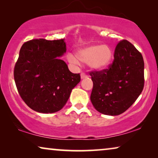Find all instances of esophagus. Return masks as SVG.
<instances>
[{
	"mask_svg": "<svg viewBox=\"0 0 158 158\" xmlns=\"http://www.w3.org/2000/svg\"><path fill=\"white\" fill-rule=\"evenodd\" d=\"M81 78H82V79L85 78V77H87V75H86L85 73H81Z\"/></svg>",
	"mask_w": 158,
	"mask_h": 158,
	"instance_id": "34e87169",
	"label": "esophagus"
}]
</instances>
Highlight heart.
<instances>
[{
    "mask_svg": "<svg viewBox=\"0 0 158 158\" xmlns=\"http://www.w3.org/2000/svg\"><path fill=\"white\" fill-rule=\"evenodd\" d=\"M79 61L85 62L95 70H102L107 68L113 59V51L109 45L92 44L80 49L75 53ZM69 62L77 64V60L71 54L68 55Z\"/></svg>",
    "mask_w": 158,
    "mask_h": 158,
    "instance_id": "b5f03b06",
    "label": "heart"
}]
</instances>
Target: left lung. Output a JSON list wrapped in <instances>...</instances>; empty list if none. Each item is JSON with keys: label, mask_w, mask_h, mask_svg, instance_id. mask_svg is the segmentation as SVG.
<instances>
[{"label": "left lung", "mask_w": 158, "mask_h": 158, "mask_svg": "<svg viewBox=\"0 0 158 158\" xmlns=\"http://www.w3.org/2000/svg\"><path fill=\"white\" fill-rule=\"evenodd\" d=\"M114 57L106 69L89 73L94 83L92 104L100 113L111 116L126 111L139 97L144 85L143 57L132 44L121 40Z\"/></svg>", "instance_id": "left-lung-1"}]
</instances>
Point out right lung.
Instances as JSON below:
<instances>
[{
  "label": "right lung",
  "instance_id": "1",
  "mask_svg": "<svg viewBox=\"0 0 158 158\" xmlns=\"http://www.w3.org/2000/svg\"><path fill=\"white\" fill-rule=\"evenodd\" d=\"M66 52L64 40H32L23 43L14 76L21 98L40 113H55L65 105L72 89L81 81L59 57Z\"/></svg>",
  "mask_w": 158,
  "mask_h": 158
}]
</instances>
